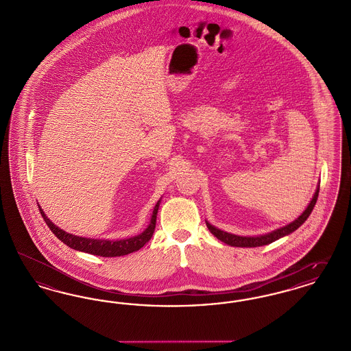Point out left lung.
Here are the masks:
<instances>
[{"mask_svg":"<svg viewBox=\"0 0 351 351\" xmlns=\"http://www.w3.org/2000/svg\"><path fill=\"white\" fill-rule=\"evenodd\" d=\"M318 192H319V186H317L315 195H313V199L309 202V205L306 206V209L302 212V215L296 218L295 221H292L291 223L285 225L280 229H276L271 233L263 234V235H258V237H242V235H235V234L226 233V232H222L217 228H215L213 225H210L208 221H206V226L209 229V232L213 234L215 237H217V239H219L221 242L226 243V245H230L234 247H258V246H265L268 243H272L275 242L276 239L282 238L284 235H288V234L295 232L296 229H299L301 225L306 221V218L309 217V215L312 213L315 205H316V201H317Z\"/></svg>","mask_w":351,"mask_h":351,"instance_id":"1","label":"left lung"}]
</instances>
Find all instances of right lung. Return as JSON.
<instances>
[{"instance_id": "obj_1", "label": "right lung", "mask_w": 351, "mask_h": 351, "mask_svg": "<svg viewBox=\"0 0 351 351\" xmlns=\"http://www.w3.org/2000/svg\"><path fill=\"white\" fill-rule=\"evenodd\" d=\"M159 204H160V200L156 202V205L154 208V212H152V216H151L150 223H149L147 229L143 233L138 234L135 237H130V238L119 239V241L93 239V238H85V237H77V235H73V234L66 233L64 230L58 228L55 223H52V221H50V218L45 215L42 208L39 205L38 206H39V212H40L42 217L46 221L51 232L55 234L64 245H67L68 247L77 251H83V252H88V254H92V255L112 258V256L128 255L130 252L138 251L150 241L154 230H155Z\"/></svg>"}]
</instances>
